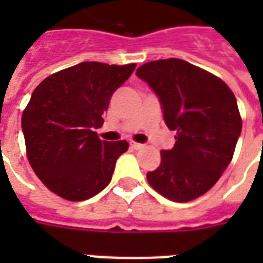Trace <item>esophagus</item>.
<instances>
[{"instance_id": "1", "label": "esophagus", "mask_w": 263, "mask_h": 263, "mask_svg": "<svg viewBox=\"0 0 263 263\" xmlns=\"http://www.w3.org/2000/svg\"><path fill=\"white\" fill-rule=\"evenodd\" d=\"M129 145H131V148H132V149H135V151H138V149H142V148H143V145H142V143L131 142V143H129Z\"/></svg>"}]
</instances>
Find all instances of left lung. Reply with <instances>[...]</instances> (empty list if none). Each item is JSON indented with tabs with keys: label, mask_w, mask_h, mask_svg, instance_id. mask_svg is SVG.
Returning a JSON list of instances; mask_svg holds the SVG:
<instances>
[{
	"label": "left lung",
	"mask_w": 263,
	"mask_h": 263,
	"mask_svg": "<svg viewBox=\"0 0 263 263\" xmlns=\"http://www.w3.org/2000/svg\"><path fill=\"white\" fill-rule=\"evenodd\" d=\"M137 76L159 98L163 120L176 131L159 167L146 173L163 197L186 203L214 186L230 165L242 128L234 92L224 81L182 59L149 62Z\"/></svg>",
	"instance_id": "1"
}]
</instances>
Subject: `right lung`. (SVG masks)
<instances>
[{
	"label": "right lung",
	"instance_id": "add662e5",
	"mask_svg": "<svg viewBox=\"0 0 263 263\" xmlns=\"http://www.w3.org/2000/svg\"><path fill=\"white\" fill-rule=\"evenodd\" d=\"M135 66L83 62L46 77L32 92L22 114L26 155L50 192L81 201L111 182L128 142L101 141L94 129Z\"/></svg>",
	"mask_w": 263,
	"mask_h": 263
}]
</instances>
